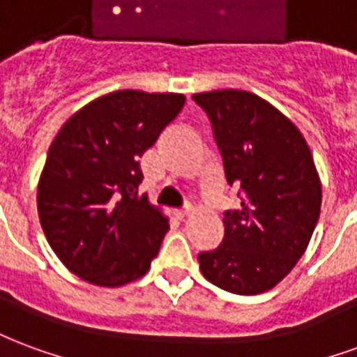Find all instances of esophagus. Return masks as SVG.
I'll use <instances>...</instances> for the list:
<instances>
[{"label":"esophagus","instance_id":"esophagus-1","mask_svg":"<svg viewBox=\"0 0 357 357\" xmlns=\"http://www.w3.org/2000/svg\"><path fill=\"white\" fill-rule=\"evenodd\" d=\"M191 212H193V208H191V206H187V208L183 210H178V212H176V216H178L179 220H185V218L191 216Z\"/></svg>","mask_w":357,"mask_h":357}]
</instances>
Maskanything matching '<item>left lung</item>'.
<instances>
[{
    "label": "left lung",
    "mask_w": 357,
    "mask_h": 357,
    "mask_svg": "<svg viewBox=\"0 0 357 357\" xmlns=\"http://www.w3.org/2000/svg\"><path fill=\"white\" fill-rule=\"evenodd\" d=\"M210 118L225 179L241 208L224 214V241L199 255L202 275L235 294H260L287 277L312 239L321 181L298 128L262 97L241 89L195 93Z\"/></svg>",
    "instance_id": "left-lung-1"
}]
</instances>
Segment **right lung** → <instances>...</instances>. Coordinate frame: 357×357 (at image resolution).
I'll return each mask as SVG.
<instances>
[{"instance_id": "1", "label": "right lung", "mask_w": 357, "mask_h": 357, "mask_svg": "<svg viewBox=\"0 0 357 357\" xmlns=\"http://www.w3.org/2000/svg\"><path fill=\"white\" fill-rule=\"evenodd\" d=\"M183 105L181 93L122 89L88 102L55 135L38 183V214L74 275L122 287L149 271L170 225L139 195V156Z\"/></svg>"}]
</instances>
